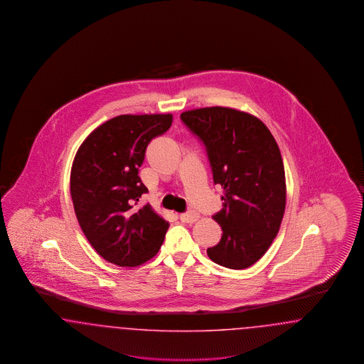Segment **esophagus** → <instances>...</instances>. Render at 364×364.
<instances>
[{
    "label": "esophagus",
    "mask_w": 364,
    "mask_h": 364,
    "mask_svg": "<svg viewBox=\"0 0 364 364\" xmlns=\"http://www.w3.org/2000/svg\"><path fill=\"white\" fill-rule=\"evenodd\" d=\"M198 219H199V215H198L196 213H192V211L184 213V214L180 215V220L184 222V223H193V222H196Z\"/></svg>",
    "instance_id": "esophagus-1"
}]
</instances>
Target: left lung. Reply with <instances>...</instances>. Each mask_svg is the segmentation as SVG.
I'll return each instance as SVG.
<instances>
[{
    "label": "left lung",
    "mask_w": 364,
    "mask_h": 364,
    "mask_svg": "<svg viewBox=\"0 0 364 364\" xmlns=\"http://www.w3.org/2000/svg\"><path fill=\"white\" fill-rule=\"evenodd\" d=\"M183 123L205 146L223 208L213 218L222 238L207 255L230 269L260 260L280 229L286 208L282 154L268 127L247 112L228 107L186 111Z\"/></svg>",
    "instance_id": "left-lung-1"
}]
</instances>
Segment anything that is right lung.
Masks as SVG:
<instances>
[{
  "label": "right lung",
  "instance_id": "add662e5",
  "mask_svg": "<svg viewBox=\"0 0 364 364\" xmlns=\"http://www.w3.org/2000/svg\"><path fill=\"white\" fill-rule=\"evenodd\" d=\"M171 114L120 115L102 123L77 150L70 193L89 244L107 262L136 267L157 255L169 223L145 204L138 171L149 142L172 126Z\"/></svg>",
  "mask_w": 364,
  "mask_h": 364
}]
</instances>
